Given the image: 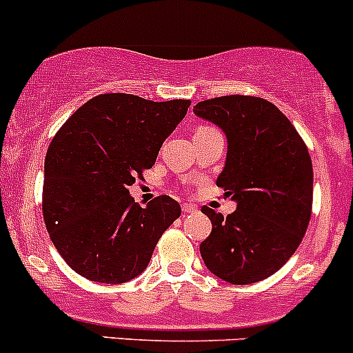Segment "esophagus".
<instances>
[{
    "label": "esophagus",
    "instance_id": "34e87169",
    "mask_svg": "<svg viewBox=\"0 0 353 353\" xmlns=\"http://www.w3.org/2000/svg\"><path fill=\"white\" fill-rule=\"evenodd\" d=\"M181 210H183L185 214H190V212H197V207L194 205V203H181Z\"/></svg>",
    "mask_w": 353,
    "mask_h": 353
}]
</instances>
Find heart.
Instances as JSON below:
<instances>
[{
  "instance_id": "heart-1",
  "label": "heart",
  "mask_w": 353,
  "mask_h": 353,
  "mask_svg": "<svg viewBox=\"0 0 353 353\" xmlns=\"http://www.w3.org/2000/svg\"><path fill=\"white\" fill-rule=\"evenodd\" d=\"M201 129H209V127H207V125H201L197 130H201Z\"/></svg>"
}]
</instances>
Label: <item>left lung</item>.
<instances>
[{"mask_svg": "<svg viewBox=\"0 0 353 353\" xmlns=\"http://www.w3.org/2000/svg\"><path fill=\"white\" fill-rule=\"evenodd\" d=\"M199 117L228 137L217 187L236 201L224 217L203 205L212 223L201 255L214 275L245 285L274 275L304 238L312 209V163L303 137L270 101L230 95L199 101Z\"/></svg>", "mask_w": 353, "mask_h": 353, "instance_id": "8db88e82", "label": "left lung"}]
</instances>
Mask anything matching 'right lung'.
I'll use <instances>...</instances> for the list:
<instances>
[{
	"instance_id": "1",
	"label": "right lung",
	"mask_w": 353,
	"mask_h": 353,
	"mask_svg": "<svg viewBox=\"0 0 353 353\" xmlns=\"http://www.w3.org/2000/svg\"><path fill=\"white\" fill-rule=\"evenodd\" d=\"M188 107L190 100L103 93L57 130L46 156L42 214L54 246L76 274L123 284L148 267L181 209L168 195L141 207L129 187L154 165Z\"/></svg>"
}]
</instances>
